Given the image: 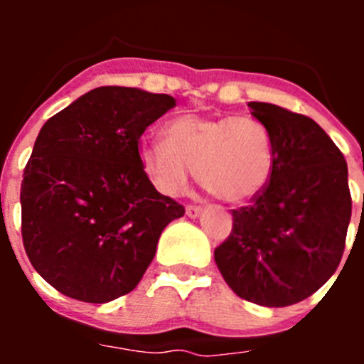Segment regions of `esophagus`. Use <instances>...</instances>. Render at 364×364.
I'll list each match as a JSON object with an SVG mask.
<instances>
[{
  "label": "esophagus",
  "mask_w": 364,
  "mask_h": 364,
  "mask_svg": "<svg viewBox=\"0 0 364 364\" xmlns=\"http://www.w3.org/2000/svg\"><path fill=\"white\" fill-rule=\"evenodd\" d=\"M186 215H188L189 218L200 217L202 208H200V205H188V208H186Z\"/></svg>",
  "instance_id": "1"
}]
</instances>
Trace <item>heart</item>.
Here are the masks:
<instances>
[{
    "label": "heart",
    "mask_w": 364,
    "mask_h": 364,
    "mask_svg": "<svg viewBox=\"0 0 364 364\" xmlns=\"http://www.w3.org/2000/svg\"><path fill=\"white\" fill-rule=\"evenodd\" d=\"M164 142H142L138 160L162 195L175 197L193 169L211 195L230 204L252 200L268 186L273 142L266 125L250 114H180L164 125Z\"/></svg>",
    "instance_id": "obj_1"
}]
</instances>
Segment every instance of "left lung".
Returning a JSON list of instances; mask_svg holds the SVG:
<instances>
[{"instance_id":"left-lung-1","label":"left lung","mask_w":364,"mask_h":364,"mask_svg":"<svg viewBox=\"0 0 364 364\" xmlns=\"http://www.w3.org/2000/svg\"><path fill=\"white\" fill-rule=\"evenodd\" d=\"M247 107L269 131L273 171L252 204L233 210V230L215 250V262L239 297L290 306L339 266L352 217L348 167L311 118L264 102Z\"/></svg>"}]
</instances>
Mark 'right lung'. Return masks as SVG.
Masks as SVG:
<instances>
[{
	"label": "right lung",
	"mask_w": 364,
	"mask_h": 364,
	"mask_svg": "<svg viewBox=\"0 0 364 364\" xmlns=\"http://www.w3.org/2000/svg\"><path fill=\"white\" fill-rule=\"evenodd\" d=\"M173 107L169 95L109 85L43 124L21 182V237L60 294L95 304L129 294L164 228L184 215L138 160L144 131Z\"/></svg>",
	"instance_id": "obj_1"
}]
</instances>
